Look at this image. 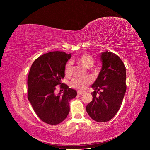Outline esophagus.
<instances>
[{
    "label": "esophagus",
    "instance_id": "34e87169",
    "mask_svg": "<svg viewBox=\"0 0 150 150\" xmlns=\"http://www.w3.org/2000/svg\"><path fill=\"white\" fill-rule=\"evenodd\" d=\"M77 93H78V95H81L84 93V92L83 91H77Z\"/></svg>",
    "mask_w": 150,
    "mask_h": 150
}]
</instances>
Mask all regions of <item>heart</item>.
<instances>
[{
	"mask_svg": "<svg viewBox=\"0 0 150 150\" xmlns=\"http://www.w3.org/2000/svg\"><path fill=\"white\" fill-rule=\"evenodd\" d=\"M78 61L86 67H91L94 64V58L89 54H84L78 57ZM64 72L67 76H70L72 72V64L71 61L67 62L64 67ZM92 83V79L89 76L75 78L71 81L72 87L79 89H84Z\"/></svg>",
	"mask_w": 150,
	"mask_h": 150,
	"instance_id": "1",
	"label": "heart"
}]
</instances>
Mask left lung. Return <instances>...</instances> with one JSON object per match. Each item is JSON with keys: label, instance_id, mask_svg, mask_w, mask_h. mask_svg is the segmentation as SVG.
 Listing matches in <instances>:
<instances>
[{"label": "left lung", "instance_id": "obj_1", "mask_svg": "<svg viewBox=\"0 0 150 150\" xmlns=\"http://www.w3.org/2000/svg\"><path fill=\"white\" fill-rule=\"evenodd\" d=\"M102 69L92 88L93 101L86 111L97 122L111 120L120 110L126 90V67L120 57L112 52H103Z\"/></svg>", "mask_w": 150, "mask_h": 150}]
</instances>
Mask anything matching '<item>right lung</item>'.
Here are the masks:
<instances>
[{"instance_id":"1","label":"right lung","mask_w":150,"mask_h":150,"mask_svg":"<svg viewBox=\"0 0 150 150\" xmlns=\"http://www.w3.org/2000/svg\"><path fill=\"white\" fill-rule=\"evenodd\" d=\"M71 57V54L53 51L39 56L31 66L28 98L36 115L47 124L57 125L64 121L69 112V101L77 95L76 90L61 83ZM57 85L64 90L62 95L55 94Z\"/></svg>"}]
</instances>
